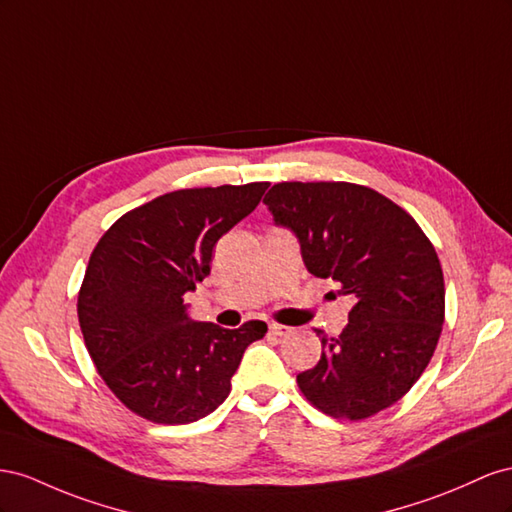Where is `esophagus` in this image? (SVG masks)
Wrapping results in <instances>:
<instances>
[{
    "instance_id": "34e87169",
    "label": "esophagus",
    "mask_w": 512,
    "mask_h": 512,
    "mask_svg": "<svg viewBox=\"0 0 512 512\" xmlns=\"http://www.w3.org/2000/svg\"><path fill=\"white\" fill-rule=\"evenodd\" d=\"M270 334H274V337H287V334H291V328L281 324H270Z\"/></svg>"
}]
</instances>
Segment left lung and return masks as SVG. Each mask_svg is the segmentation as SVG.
<instances>
[{"label": "left lung", "mask_w": 512, "mask_h": 512, "mask_svg": "<svg viewBox=\"0 0 512 512\" xmlns=\"http://www.w3.org/2000/svg\"><path fill=\"white\" fill-rule=\"evenodd\" d=\"M264 203L296 233L306 270L354 300L339 337H321V358L298 386L332 418L362 420L397 403L437 347L444 274L418 223L373 188L349 182H281Z\"/></svg>", "instance_id": "1"}]
</instances>
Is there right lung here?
<instances>
[{"label": "right lung", "instance_id": "1", "mask_svg": "<svg viewBox=\"0 0 512 512\" xmlns=\"http://www.w3.org/2000/svg\"><path fill=\"white\" fill-rule=\"evenodd\" d=\"M268 182L184 188L126 212L90 257L77 313L100 377L130 412L158 425L212 414L264 321L227 330L188 313L218 238L251 214Z\"/></svg>", "mask_w": 512, "mask_h": 512}]
</instances>
